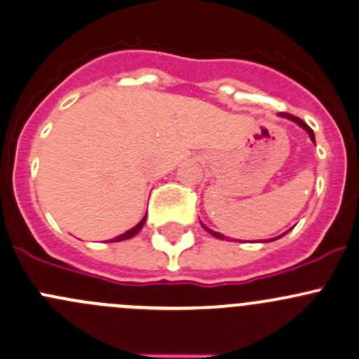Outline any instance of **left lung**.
Returning a JSON list of instances; mask_svg holds the SVG:
<instances>
[{
    "instance_id": "obj_1",
    "label": "left lung",
    "mask_w": 359,
    "mask_h": 359,
    "mask_svg": "<svg viewBox=\"0 0 359 359\" xmlns=\"http://www.w3.org/2000/svg\"><path fill=\"white\" fill-rule=\"evenodd\" d=\"M278 115H280V116H284V118H287V120H292V122H296L297 126H299V127H303V129L306 130L308 134H309V137H311V141H315V134H313V130L309 129V127L306 126V123L303 122V120H301V118H297V116H294V115H290V113H278ZM203 227H205V225H203ZM205 229L208 230V232L211 233V236H215V237H217V239H227V237H225V236H222V233H218V232H213V230H210L208 227H205ZM280 237H282V236H280ZM270 241H273V239H270Z\"/></svg>"
}]
</instances>
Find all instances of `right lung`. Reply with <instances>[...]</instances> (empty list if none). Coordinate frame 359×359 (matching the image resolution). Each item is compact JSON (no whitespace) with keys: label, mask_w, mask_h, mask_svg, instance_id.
<instances>
[{"label":"right lung","mask_w":359,"mask_h":359,"mask_svg":"<svg viewBox=\"0 0 359 359\" xmlns=\"http://www.w3.org/2000/svg\"><path fill=\"white\" fill-rule=\"evenodd\" d=\"M144 222H146V217H144V218H142V220H141V222H139V224H137V225H135V227H132L130 230H127V232H126V233H122V236L115 237V239H110V241H111V243H118V241H126V239H130V237H134V236H135V233H137V232H139V230H141V229H142V225H144Z\"/></svg>","instance_id":"obj_1"}]
</instances>
